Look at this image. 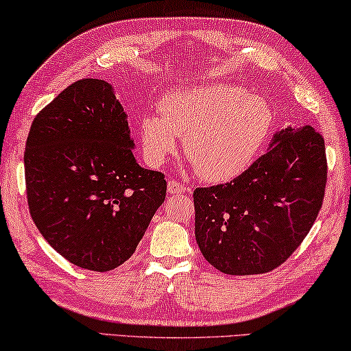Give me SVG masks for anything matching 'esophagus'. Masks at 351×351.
<instances>
[{
  "instance_id": "1",
  "label": "esophagus",
  "mask_w": 351,
  "mask_h": 351,
  "mask_svg": "<svg viewBox=\"0 0 351 351\" xmlns=\"http://www.w3.org/2000/svg\"><path fill=\"white\" fill-rule=\"evenodd\" d=\"M167 191H169L170 195H180V193L191 192V187L186 186L184 182H180L176 180H170L169 184H167Z\"/></svg>"
}]
</instances>
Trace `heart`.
I'll list each match as a JSON object with an SVG mask.
<instances>
[{"label":"heart","mask_w":351,"mask_h":351,"mask_svg":"<svg viewBox=\"0 0 351 351\" xmlns=\"http://www.w3.org/2000/svg\"><path fill=\"white\" fill-rule=\"evenodd\" d=\"M162 117L142 120L145 153L159 164L184 136L182 147L197 173L223 182L253 162L270 134L274 114L263 98L237 86L209 84L170 93L160 104Z\"/></svg>","instance_id":"obj_1"}]
</instances>
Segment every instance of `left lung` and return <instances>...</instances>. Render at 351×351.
Returning <instances> with one entry per match:
<instances>
[{
    "label": "left lung",
    "mask_w": 351,
    "mask_h": 351,
    "mask_svg": "<svg viewBox=\"0 0 351 351\" xmlns=\"http://www.w3.org/2000/svg\"><path fill=\"white\" fill-rule=\"evenodd\" d=\"M326 171L322 134L313 126L286 128L234 180L195 189V237L204 259L228 275L280 267L319 215Z\"/></svg>",
    "instance_id": "obj_1"
}]
</instances>
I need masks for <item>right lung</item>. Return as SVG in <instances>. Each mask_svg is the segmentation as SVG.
<instances>
[{
  "instance_id": "add662e5",
  "label": "right lung",
  "mask_w": 351,
  "mask_h": 351,
  "mask_svg": "<svg viewBox=\"0 0 351 351\" xmlns=\"http://www.w3.org/2000/svg\"><path fill=\"white\" fill-rule=\"evenodd\" d=\"M126 114L110 84L84 77L47 104L26 138L29 214L66 261L114 270L136 252L164 203V173L132 154Z\"/></svg>"
}]
</instances>
